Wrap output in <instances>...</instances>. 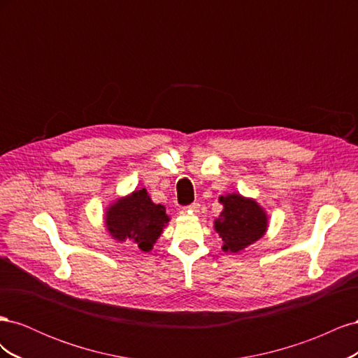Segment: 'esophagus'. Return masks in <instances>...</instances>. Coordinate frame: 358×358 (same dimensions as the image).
I'll list each match as a JSON object with an SVG mask.
<instances>
[{
    "label": "esophagus",
    "mask_w": 358,
    "mask_h": 358,
    "mask_svg": "<svg viewBox=\"0 0 358 358\" xmlns=\"http://www.w3.org/2000/svg\"><path fill=\"white\" fill-rule=\"evenodd\" d=\"M199 209H200V203H192L191 206H189V213H196V212H199Z\"/></svg>",
    "instance_id": "esophagus-1"
}]
</instances>
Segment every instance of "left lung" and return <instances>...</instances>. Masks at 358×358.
Returning a JSON list of instances; mask_svg holds the SVG:
<instances>
[{
    "label": "left lung",
    "instance_id": "1",
    "mask_svg": "<svg viewBox=\"0 0 358 358\" xmlns=\"http://www.w3.org/2000/svg\"><path fill=\"white\" fill-rule=\"evenodd\" d=\"M224 209L215 221V230L220 234L225 252H239L257 242L267 230V215L258 203L245 199L241 194L220 197Z\"/></svg>",
    "mask_w": 358,
    "mask_h": 358
}]
</instances>
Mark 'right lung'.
Returning <instances> with one entry per match:
<instances>
[{
    "label": "right lung",
    "mask_w": 358,
    "mask_h": 358,
    "mask_svg": "<svg viewBox=\"0 0 358 358\" xmlns=\"http://www.w3.org/2000/svg\"><path fill=\"white\" fill-rule=\"evenodd\" d=\"M166 208L155 204L145 188L117 200L107 209L106 227L113 239L131 241L148 252L169 222Z\"/></svg>",
    "instance_id": "add662e5"
}]
</instances>
